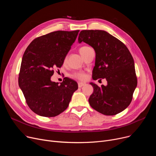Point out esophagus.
Instances as JSON below:
<instances>
[{"label": "esophagus", "mask_w": 156, "mask_h": 156, "mask_svg": "<svg viewBox=\"0 0 156 156\" xmlns=\"http://www.w3.org/2000/svg\"><path fill=\"white\" fill-rule=\"evenodd\" d=\"M85 84H86V83H82V82H79V83H78V87H79V88L82 87H83V86H84Z\"/></svg>", "instance_id": "esophagus-1"}]
</instances>
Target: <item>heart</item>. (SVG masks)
Segmentation results:
<instances>
[{"label":"heart","mask_w":156,"mask_h":156,"mask_svg":"<svg viewBox=\"0 0 156 156\" xmlns=\"http://www.w3.org/2000/svg\"><path fill=\"white\" fill-rule=\"evenodd\" d=\"M90 47H87V46H84L81 47L80 48V54H82L83 52H85L86 50H87L88 48H89ZM72 76L75 78L78 79L80 80H84L86 78V75L85 74L83 73H81V72H79V73H74L73 75H72Z\"/></svg>","instance_id":"heart-1"}]
</instances>
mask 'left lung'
I'll return each instance as SVG.
<instances>
[{
	"mask_svg": "<svg viewBox=\"0 0 156 156\" xmlns=\"http://www.w3.org/2000/svg\"><path fill=\"white\" fill-rule=\"evenodd\" d=\"M90 45L95 52L92 78H105L108 85L90 84L94 92L88 102L101 114L112 116L124 111L132 102L137 85L135 63L126 45L104 30H82L78 42Z\"/></svg>",
	"mask_w": 156,
	"mask_h": 156,
	"instance_id": "8db88e82",
	"label": "left lung"
}]
</instances>
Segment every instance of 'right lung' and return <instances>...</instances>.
<instances>
[{
  "instance_id": "add662e5",
  "label": "right lung",
  "mask_w": 156,
  "mask_h": 156,
  "mask_svg": "<svg viewBox=\"0 0 156 156\" xmlns=\"http://www.w3.org/2000/svg\"><path fill=\"white\" fill-rule=\"evenodd\" d=\"M80 30L56 31L34 40L24 52L18 83L32 111L54 117L68 107L78 83L68 78L62 83L51 80L54 69L61 68Z\"/></svg>"
}]
</instances>
